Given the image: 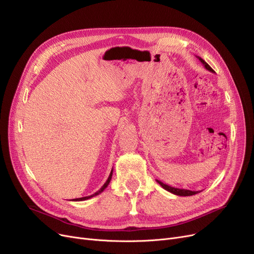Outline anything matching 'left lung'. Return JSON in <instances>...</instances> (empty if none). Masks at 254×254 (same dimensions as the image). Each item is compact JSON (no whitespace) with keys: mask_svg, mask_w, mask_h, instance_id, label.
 Here are the masks:
<instances>
[{"mask_svg":"<svg viewBox=\"0 0 254 254\" xmlns=\"http://www.w3.org/2000/svg\"><path fill=\"white\" fill-rule=\"evenodd\" d=\"M198 60H199V62H201L203 64H204V66L205 68L208 70V71H210V72H214L213 71V69L211 68V66L203 60V59H201V58H198V57H196ZM157 181V183L162 186V188L164 189V190H168L169 192H171V193H173V194H176V195H180V196H189V195H193V194H196V193H198L199 191H192V190H181V189H177V188H172V186H170V185H167V184H165V183H163L162 181H159V180H156Z\"/></svg>","mask_w":254,"mask_h":254,"instance_id":"1","label":"left lung"}]
</instances>
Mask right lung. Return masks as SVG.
I'll return each mask as SVG.
<instances>
[{
  "instance_id": "add662e5",
  "label": "right lung",
  "mask_w": 254,
  "mask_h": 254,
  "mask_svg": "<svg viewBox=\"0 0 254 254\" xmlns=\"http://www.w3.org/2000/svg\"><path fill=\"white\" fill-rule=\"evenodd\" d=\"M112 174H113V169L111 170V173H110V175H109V177H108V179H107V181L104 183V185L102 186L101 188V190H98L97 192H95L93 194H91V195H88V196H83V197H79V198H74L73 201H85V199H88V198H90V197H92V196H95V195H98L99 193H101V192H103V190L107 188V186H108V184L110 183V180H111V178H112Z\"/></svg>"
}]
</instances>
